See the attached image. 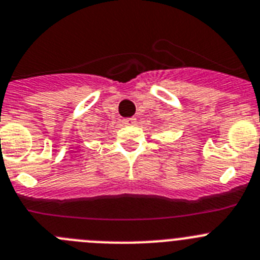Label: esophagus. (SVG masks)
<instances>
[{"mask_svg": "<svg viewBox=\"0 0 260 260\" xmlns=\"http://www.w3.org/2000/svg\"><path fill=\"white\" fill-rule=\"evenodd\" d=\"M136 120H137V119H136V118H125V119H123L122 122H123V124L131 125V124H135Z\"/></svg>", "mask_w": 260, "mask_h": 260, "instance_id": "esophagus-1", "label": "esophagus"}]
</instances>
